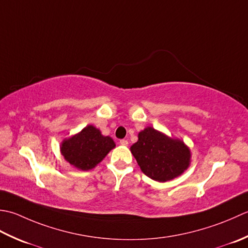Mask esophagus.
I'll use <instances>...</instances> for the list:
<instances>
[{"instance_id":"34e87169","label":"esophagus","mask_w":248,"mask_h":248,"mask_svg":"<svg viewBox=\"0 0 248 248\" xmlns=\"http://www.w3.org/2000/svg\"><path fill=\"white\" fill-rule=\"evenodd\" d=\"M120 144L123 145V146H127L128 145V141L125 140V139H122V140H120Z\"/></svg>"}]
</instances>
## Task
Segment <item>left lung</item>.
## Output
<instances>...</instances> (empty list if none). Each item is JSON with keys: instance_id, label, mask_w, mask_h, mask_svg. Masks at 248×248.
<instances>
[{"instance_id": "obj_1", "label": "left lung", "mask_w": 248, "mask_h": 248, "mask_svg": "<svg viewBox=\"0 0 248 248\" xmlns=\"http://www.w3.org/2000/svg\"><path fill=\"white\" fill-rule=\"evenodd\" d=\"M130 152L142 172L157 182L171 181L190 166L191 152L183 140L167 136L148 126L138 134V141Z\"/></svg>"}]
</instances>
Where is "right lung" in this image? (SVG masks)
<instances>
[{"instance_id":"1","label":"right lung","mask_w":248,"mask_h":248,"mask_svg":"<svg viewBox=\"0 0 248 248\" xmlns=\"http://www.w3.org/2000/svg\"><path fill=\"white\" fill-rule=\"evenodd\" d=\"M114 148L112 138L104 136L94 125H87L79 133L63 139L60 152L74 168L88 171L95 168Z\"/></svg>"}]
</instances>
